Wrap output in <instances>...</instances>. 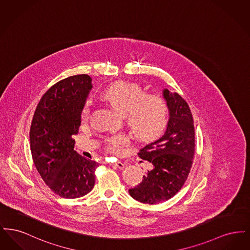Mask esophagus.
Instances as JSON below:
<instances>
[{
	"mask_svg": "<svg viewBox=\"0 0 250 250\" xmlns=\"http://www.w3.org/2000/svg\"><path fill=\"white\" fill-rule=\"evenodd\" d=\"M112 167L123 169V168H125V163H123V162H121V161H117V162H115V163L112 164Z\"/></svg>",
	"mask_w": 250,
	"mask_h": 250,
	"instance_id": "1",
	"label": "esophagus"
}]
</instances>
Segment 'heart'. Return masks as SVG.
Segmentation results:
<instances>
[{"instance_id": "1", "label": "heart", "mask_w": 250, "mask_h": 250, "mask_svg": "<svg viewBox=\"0 0 250 250\" xmlns=\"http://www.w3.org/2000/svg\"><path fill=\"white\" fill-rule=\"evenodd\" d=\"M101 97L125 116L128 128L138 140H154L166 127L167 107L165 100L158 95H145L137 84L115 83L107 86ZM90 110V104L87 103L82 112L83 121L88 120ZM128 142L127 137L118 135L109 140V148L118 151Z\"/></svg>"}]
</instances>
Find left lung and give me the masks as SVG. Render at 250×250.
<instances>
[{
	"mask_svg": "<svg viewBox=\"0 0 250 250\" xmlns=\"http://www.w3.org/2000/svg\"><path fill=\"white\" fill-rule=\"evenodd\" d=\"M163 96L169 115L166 131L138 154L153 168L140 185L128 191L133 199L147 204L167 201L181 189L189 174L195 151L194 125L188 103L167 89L163 90Z\"/></svg>",
	"mask_w": 250,
	"mask_h": 250,
	"instance_id": "left-lung-1",
	"label": "left lung"
}]
</instances>
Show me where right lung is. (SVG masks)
<instances>
[{
    "instance_id": "add662e5",
    "label": "right lung",
    "mask_w": 250,
    "mask_h": 250,
    "mask_svg": "<svg viewBox=\"0 0 250 250\" xmlns=\"http://www.w3.org/2000/svg\"><path fill=\"white\" fill-rule=\"evenodd\" d=\"M88 75L68 77L50 87L36 107L30 130L31 152L48 188L65 199L81 198L95 186L97 162L74 150V136L92 89Z\"/></svg>"
}]
</instances>
